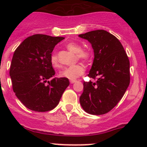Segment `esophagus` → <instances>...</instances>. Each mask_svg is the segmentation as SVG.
I'll list each match as a JSON object with an SVG mask.
<instances>
[{
	"mask_svg": "<svg viewBox=\"0 0 147 147\" xmlns=\"http://www.w3.org/2000/svg\"><path fill=\"white\" fill-rule=\"evenodd\" d=\"M75 82H76V80H70V81H69V82H70L71 84H73V83H75Z\"/></svg>",
	"mask_w": 147,
	"mask_h": 147,
	"instance_id": "esophagus-1",
	"label": "esophagus"
}]
</instances>
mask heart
Listing matches in <instances>:
<instances>
[{
    "label": "heart",
    "mask_w": 147,
    "mask_h": 147,
    "mask_svg": "<svg viewBox=\"0 0 147 147\" xmlns=\"http://www.w3.org/2000/svg\"><path fill=\"white\" fill-rule=\"evenodd\" d=\"M66 47L68 50L72 53L76 54L77 59L83 62V63H87L90 62L92 58V53L90 50H82V45L77 43L75 42H68L67 44ZM50 63L52 66L55 69H57L60 67V63H59L57 56L55 54L52 55L50 57ZM84 72V68L83 65L81 64H77L69 67L65 68L59 73V76L60 78H66V79L74 80L77 79L81 75H82Z\"/></svg>",
    "instance_id": "1"
}]
</instances>
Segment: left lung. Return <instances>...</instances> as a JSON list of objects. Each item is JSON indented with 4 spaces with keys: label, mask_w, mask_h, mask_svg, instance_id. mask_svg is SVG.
<instances>
[{
    "label": "left lung",
    "mask_w": 147,
    "mask_h": 147,
    "mask_svg": "<svg viewBox=\"0 0 147 147\" xmlns=\"http://www.w3.org/2000/svg\"><path fill=\"white\" fill-rule=\"evenodd\" d=\"M92 44L94 53L88 77L95 82H84L80 102L91 115L109 112L124 96L130 82L129 60L120 41L104 30L79 35Z\"/></svg>",
    "instance_id": "1"
}]
</instances>
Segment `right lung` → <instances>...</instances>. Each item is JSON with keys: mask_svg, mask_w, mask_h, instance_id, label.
I'll return each instance as SVG.
<instances>
[{"mask_svg": "<svg viewBox=\"0 0 147 147\" xmlns=\"http://www.w3.org/2000/svg\"><path fill=\"white\" fill-rule=\"evenodd\" d=\"M64 39L35 34L22 42L15 50L10 67L13 92L26 107L35 112H47L60 102L69 82L66 78H53L50 63L55 46Z\"/></svg>", "mask_w": 147, "mask_h": 147, "instance_id": "right-lung-1", "label": "right lung"}]
</instances>
